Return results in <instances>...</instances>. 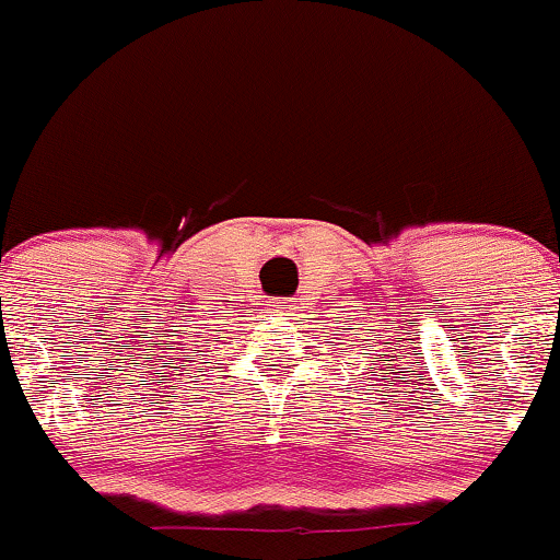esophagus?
<instances>
[{"instance_id":"esophagus-1","label":"esophagus","mask_w":560,"mask_h":560,"mask_svg":"<svg viewBox=\"0 0 560 560\" xmlns=\"http://www.w3.org/2000/svg\"><path fill=\"white\" fill-rule=\"evenodd\" d=\"M267 306L272 315H288V312H291V302H288V299H269Z\"/></svg>"}]
</instances>
